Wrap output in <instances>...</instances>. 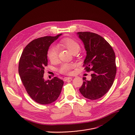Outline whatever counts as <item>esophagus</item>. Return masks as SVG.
I'll use <instances>...</instances> for the list:
<instances>
[{
	"instance_id": "obj_1",
	"label": "esophagus",
	"mask_w": 135,
	"mask_h": 135,
	"mask_svg": "<svg viewBox=\"0 0 135 135\" xmlns=\"http://www.w3.org/2000/svg\"><path fill=\"white\" fill-rule=\"evenodd\" d=\"M63 80H64V81H67L69 80H72V78H71V77H65Z\"/></svg>"
}]
</instances>
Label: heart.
Instances as JSON below:
<instances>
[{
  "label": "heart",
  "instance_id": "obj_1",
  "mask_svg": "<svg viewBox=\"0 0 135 135\" xmlns=\"http://www.w3.org/2000/svg\"><path fill=\"white\" fill-rule=\"evenodd\" d=\"M59 44L67 49L72 54L75 52L78 53L81 47L79 44L73 39L69 38H66L61 41ZM47 57L49 60L53 62L55 61L57 58V55H58V50L57 48L53 45L51 46L47 51ZM75 64L73 63H65L61 65L59 69L60 73L64 74H69L70 73V70L75 67Z\"/></svg>",
  "mask_w": 135,
  "mask_h": 135
}]
</instances>
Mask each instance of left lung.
<instances>
[{
  "label": "left lung",
  "mask_w": 135,
  "mask_h": 135,
  "mask_svg": "<svg viewBox=\"0 0 135 135\" xmlns=\"http://www.w3.org/2000/svg\"><path fill=\"white\" fill-rule=\"evenodd\" d=\"M86 51L83 66L87 72L93 71L91 79L84 81L80 88L86 98H102L112 86L117 73L115 54L110 44L101 36L90 32L77 33Z\"/></svg>",
  "instance_id": "8db88e82"
}]
</instances>
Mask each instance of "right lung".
Masks as SVG:
<instances>
[{
  "label": "right lung",
  "mask_w": 135,
  "mask_h": 135,
  "mask_svg": "<svg viewBox=\"0 0 135 135\" xmlns=\"http://www.w3.org/2000/svg\"><path fill=\"white\" fill-rule=\"evenodd\" d=\"M56 36L38 38L24 49L18 64V74L30 97L36 103L46 105L55 102L61 92L64 81L57 77L45 81L44 67L47 65V51Z\"/></svg>",
  "instance_id": "right-lung-1"
}]
</instances>
